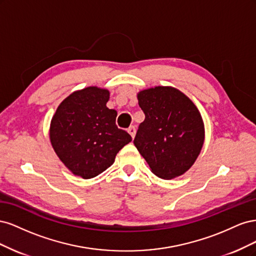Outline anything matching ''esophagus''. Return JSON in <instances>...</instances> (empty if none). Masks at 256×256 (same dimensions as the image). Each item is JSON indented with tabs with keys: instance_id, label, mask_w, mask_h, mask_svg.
Segmentation results:
<instances>
[{
	"instance_id": "esophagus-1",
	"label": "esophagus",
	"mask_w": 256,
	"mask_h": 256,
	"mask_svg": "<svg viewBox=\"0 0 256 256\" xmlns=\"http://www.w3.org/2000/svg\"><path fill=\"white\" fill-rule=\"evenodd\" d=\"M136 127L134 126H130L129 128H128V134L131 136V138H134V136H136Z\"/></svg>"
}]
</instances>
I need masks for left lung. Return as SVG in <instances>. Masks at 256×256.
Instances as JSON below:
<instances>
[{"mask_svg": "<svg viewBox=\"0 0 256 256\" xmlns=\"http://www.w3.org/2000/svg\"><path fill=\"white\" fill-rule=\"evenodd\" d=\"M145 114L134 143L152 172L164 180L180 176L194 164L204 143L198 108L174 88L157 86L138 94Z\"/></svg>", "mask_w": 256, "mask_h": 256, "instance_id": "left-lung-1", "label": "left lung"}]
</instances>
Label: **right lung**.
Segmentation results:
<instances>
[{"label":"right lung","instance_id":"1","mask_svg":"<svg viewBox=\"0 0 256 256\" xmlns=\"http://www.w3.org/2000/svg\"><path fill=\"white\" fill-rule=\"evenodd\" d=\"M110 92L90 86L72 92L54 114L50 140L60 161L84 180L111 166L116 154L131 142L115 124L118 112L106 108Z\"/></svg>","mask_w":256,"mask_h":256}]
</instances>
